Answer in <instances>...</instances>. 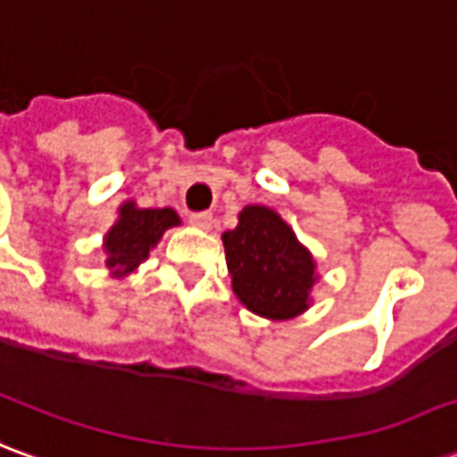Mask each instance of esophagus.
<instances>
[{"label":"esophagus","mask_w":457,"mask_h":457,"mask_svg":"<svg viewBox=\"0 0 457 457\" xmlns=\"http://www.w3.org/2000/svg\"><path fill=\"white\" fill-rule=\"evenodd\" d=\"M212 213H206V212H202V213H192V216H189V223H192V226H196V228H204V231H206V228H212Z\"/></svg>","instance_id":"34e87169"}]
</instances>
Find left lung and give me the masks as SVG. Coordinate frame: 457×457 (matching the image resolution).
<instances>
[{
    "mask_svg": "<svg viewBox=\"0 0 457 457\" xmlns=\"http://www.w3.org/2000/svg\"><path fill=\"white\" fill-rule=\"evenodd\" d=\"M221 241L234 295L245 310L278 322L312 305L320 280L315 255L275 209L248 204L238 213V226L223 231Z\"/></svg>",
    "mask_w": 457,
    "mask_h": 457,
    "instance_id": "left-lung-1",
    "label": "left lung"
}]
</instances>
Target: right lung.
I'll use <instances>...</instances> for the list:
<instances>
[{"label":"right lung","mask_w":457,"mask_h":457,"mask_svg":"<svg viewBox=\"0 0 457 457\" xmlns=\"http://www.w3.org/2000/svg\"><path fill=\"white\" fill-rule=\"evenodd\" d=\"M182 219L174 209H140L135 202H125L118 209V219L103 236V255L110 278L125 280L132 275L167 228L179 226Z\"/></svg>","instance_id":"add662e5"}]
</instances>
